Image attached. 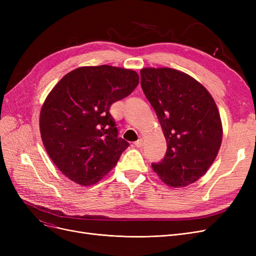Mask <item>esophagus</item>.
<instances>
[{
	"instance_id": "1",
	"label": "esophagus",
	"mask_w": 256,
	"mask_h": 256,
	"mask_svg": "<svg viewBox=\"0 0 256 256\" xmlns=\"http://www.w3.org/2000/svg\"><path fill=\"white\" fill-rule=\"evenodd\" d=\"M143 144H144V142H143V138H138V141H136V142H134V145H136V147H142V146H143Z\"/></svg>"
}]
</instances>
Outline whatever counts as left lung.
<instances>
[{
  "label": "left lung",
  "mask_w": 256,
  "mask_h": 256,
  "mask_svg": "<svg viewBox=\"0 0 256 256\" xmlns=\"http://www.w3.org/2000/svg\"><path fill=\"white\" fill-rule=\"evenodd\" d=\"M141 86L166 140L164 158L152 168L170 187L200 180L222 142V122L214 98L202 84L176 69H141Z\"/></svg>",
  "instance_id": "left-lung-1"
}]
</instances>
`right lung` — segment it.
<instances>
[{
  "label": "right lung",
  "instance_id": "add662e5",
  "mask_svg": "<svg viewBox=\"0 0 256 256\" xmlns=\"http://www.w3.org/2000/svg\"><path fill=\"white\" fill-rule=\"evenodd\" d=\"M138 79L131 69L84 66L65 74L49 92L40 116L42 140L69 180L95 184L118 164L129 143L118 138L110 106L129 96Z\"/></svg>",
  "mask_w": 256,
  "mask_h": 256
}]
</instances>
